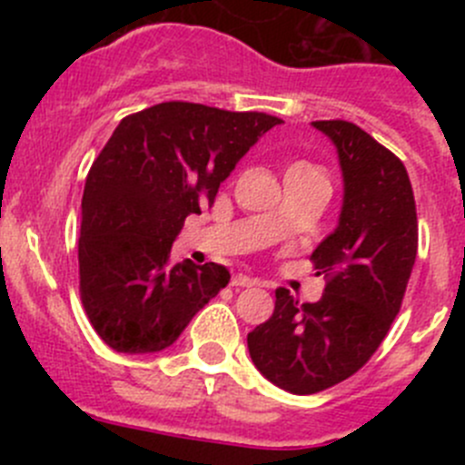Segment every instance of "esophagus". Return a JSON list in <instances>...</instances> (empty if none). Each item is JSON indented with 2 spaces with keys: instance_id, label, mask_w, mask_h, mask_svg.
Returning <instances> with one entry per match:
<instances>
[{
  "instance_id": "34e87169",
  "label": "esophagus",
  "mask_w": 465,
  "mask_h": 465,
  "mask_svg": "<svg viewBox=\"0 0 465 465\" xmlns=\"http://www.w3.org/2000/svg\"><path fill=\"white\" fill-rule=\"evenodd\" d=\"M232 285L233 288H252V285H259V281L250 279V276H245V274H236V276H232Z\"/></svg>"
}]
</instances>
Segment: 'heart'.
<instances>
[{
  "mask_svg": "<svg viewBox=\"0 0 465 465\" xmlns=\"http://www.w3.org/2000/svg\"><path fill=\"white\" fill-rule=\"evenodd\" d=\"M294 166H312V163H308V162H297V163H294Z\"/></svg>",
  "mask_w": 465,
  "mask_h": 465,
  "instance_id": "1",
  "label": "heart"
}]
</instances>
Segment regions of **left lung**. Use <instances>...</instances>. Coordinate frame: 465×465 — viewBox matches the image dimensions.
<instances>
[{
  "label": "left lung",
  "instance_id": "left-lung-1",
  "mask_svg": "<svg viewBox=\"0 0 465 465\" xmlns=\"http://www.w3.org/2000/svg\"><path fill=\"white\" fill-rule=\"evenodd\" d=\"M331 137L344 175L335 232L312 252L326 288L317 303L276 290L274 312L247 335L252 362L276 387L308 396L369 362L402 306L419 250L405 163L351 121H312Z\"/></svg>",
  "mask_w": 465,
  "mask_h": 465
}]
</instances>
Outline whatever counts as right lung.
<instances>
[{"instance_id": "1", "label": "right lung", "mask_w": 465, "mask_h": 465, "mask_svg": "<svg viewBox=\"0 0 465 465\" xmlns=\"http://www.w3.org/2000/svg\"><path fill=\"white\" fill-rule=\"evenodd\" d=\"M276 124L265 112L186 101L121 119L87 173L78 238L83 308L110 349H166L229 283L218 262H173V241Z\"/></svg>"}]
</instances>
